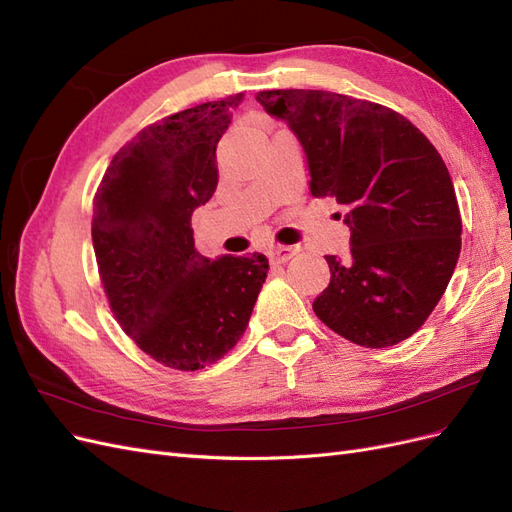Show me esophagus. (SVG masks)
Returning a JSON list of instances; mask_svg holds the SVG:
<instances>
[{
    "label": "esophagus",
    "instance_id": "obj_1",
    "mask_svg": "<svg viewBox=\"0 0 512 512\" xmlns=\"http://www.w3.org/2000/svg\"><path fill=\"white\" fill-rule=\"evenodd\" d=\"M292 256H294L292 247H275V250L269 252V260L273 265H284V262H288Z\"/></svg>",
    "mask_w": 512,
    "mask_h": 512
}]
</instances>
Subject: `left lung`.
<instances>
[{
    "instance_id": "obj_1",
    "label": "left lung",
    "mask_w": 512,
    "mask_h": 512,
    "mask_svg": "<svg viewBox=\"0 0 512 512\" xmlns=\"http://www.w3.org/2000/svg\"><path fill=\"white\" fill-rule=\"evenodd\" d=\"M303 147L312 196H333L350 254L324 256L331 282L316 316L365 348L404 342L451 282L461 215L448 168L427 136L391 108L320 89L260 91ZM342 218V213H337Z\"/></svg>"
}]
</instances>
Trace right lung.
Wrapping results in <instances>:
<instances>
[{
  "label": "right lung",
  "instance_id": "obj_1",
  "mask_svg": "<svg viewBox=\"0 0 512 512\" xmlns=\"http://www.w3.org/2000/svg\"><path fill=\"white\" fill-rule=\"evenodd\" d=\"M243 94L138 132L94 198L91 239L119 327L158 363L196 371L235 348L267 280L262 254L200 256L192 213L218 188L215 149Z\"/></svg>",
  "mask_w": 512,
  "mask_h": 512
}]
</instances>
